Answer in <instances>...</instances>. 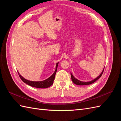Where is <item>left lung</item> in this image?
Wrapping results in <instances>:
<instances>
[{"instance_id": "obj_1", "label": "left lung", "mask_w": 121, "mask_h": 121, "mask_svg": "<svg viewBox=\"0 0 121 121\" xmlns=\"http://www.w3.org/2000/svg\"><path fill=\"white\" fill-rule=\"evenodd\" d=\"M104 71V69H103V71L101 72V74H100V75L98 76L96 78H95V79L92 80V81H89V82H82V81H80L79 80H78V79H76L74 76H73V75L71 73V78H72V80L73 82L74 83V84H76V85H89V84H91L93 83L94 82H95L96 80H97L100 77L102 76V74H103V72Z\"/></svg>"}]
</instances>
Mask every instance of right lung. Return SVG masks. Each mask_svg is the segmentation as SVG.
Here are the masks:
<instances>
[{
	"label": "right lung",
	"instance_id": "right-lung-1",
	"mask_svg": "<svg viewBox=\"0 0 121 121\" xmlns=\"http://www.w3.org/2000/svg\"><path fill=\"white\" fill-rule=\"evenodd\" d=\"M58 64V63H57L56 65V69L53 74L49 78L42 81L36 82V81H29V80L25 79L24 78H23L22 76L21 75H20L19 72H18V74H19V75L21 80H22L24 83L28 84V85L33 87L38 88H48L50 86H52L53 83V81L55 78V76H56V73L57 71Z\"/></svg>",
	"mask_w": 121,
	"mask_h": 121
}]
</instances>
